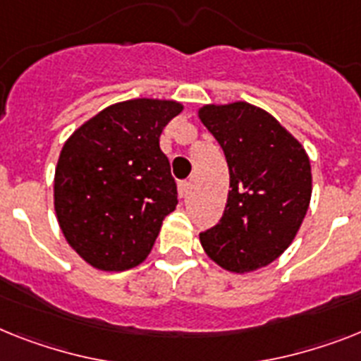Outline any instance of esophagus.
<instances>
[{
	"label": "esophagus",
	"instance_id": "34e87169",
	"mask_svg": "<svg viewBox=\"0 0 361 361\" xmlns=\"http://www.w3.org/2000/svg\"><path fill=\"white\" fill-rule=\"evenodd\" d=\"M190 192H192V183L184 180V183L178 184V195H180V197L186 199L188 195H190Z\"/></svg>",
	"mask_w": 361,
	"mask_h": 361
}]
</instances>
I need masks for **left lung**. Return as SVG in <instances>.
I'll list each match as a JSON object with an SVG mask.
<instances>
[{"instance_id": "8db88e82", "label": "left lung", "mask_w": 361, "mask_h": 361, "mask_svg": "<svg viewBox=\"0 0 361 361\" xmlns=\"http://www.w3.org/2000/svg\"><path fill=\"white\" fill-rule=\"evenodd\" d=\"M199 120L221 145L231 175L223 217L199 234L202 249L232 273L260 269L290 247L308 212V154L269 112L245 101L201 106Z\"/></svg>"}]
</instances>
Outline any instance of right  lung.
Instances as JSON below:
<instances>
[{
  "label": "right lung",
  "mask_w": 361,
  "mask_h": 361,
  "mask_svg": "<svg viewBox=\"0 0 361 361\" xmlns=\"http://www.w3.org/2000/svg\"><path fill=\"white\" fill-rule=\"evenodd\" d=\"M177 101L129 99L106 106L66 140L55 169V212L77 255L101 271H125L147 258L177 184L160 151Z\"/></svg>",
  "instance_id": "right-lung-1"
}]
</instances>
